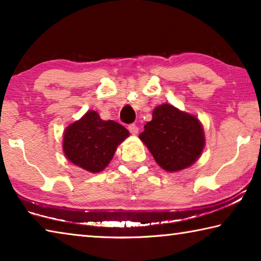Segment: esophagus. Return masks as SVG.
Here are the masks:
<instances>
[{"label":"esophagus","mask_w":261,"mask_h":261,"mask_svg":"<svg viewBox=\"0 0 261 261\" xmlns=\"http://www.w3.org/2000/svg\"><path fill=\"white\" fill-rule=\"evenodd\" d=\"M138 126H137L136 124H130L129 125V131L131 132V135H137L138 134Z\"/></svg>","instance_id":"1"}]
</instances>
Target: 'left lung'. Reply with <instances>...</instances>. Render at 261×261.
<instances>
[{"mask_svg":"<svg viewBox=\"0 0 261 261\" xmlns=\"http://www.w3.org/2000/svg\"><path fill=\"white\" fill-rule=\"evenodd\" d=\"M139 135L162 169L169 173L190 167L205 146L201 123L193 115L163 103L153 110L152 121Z\"/></svg>","mask_w":261,"mask_h":261,"instance_id":"obj_1","label":"left lung"}]
</instances>
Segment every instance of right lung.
Returning <instances> with one entry per match:
<instances>
[{"mask_svg": "<svg viewBox=\"0 0 261 261\" xmlns=\"http://www.w3.org/2000/svg\"><path fill=\"white\" fill-rule=\"evenodd\" d=\"M129 135L120 123L101 120L98 113L90 110L65 129L63 152L73 165L91 173H100Z\"/></svg>", "mask_w": 261, "mask_h": 261, "instance_id": "obj_1", "label": "right lung"}]
</instances>
